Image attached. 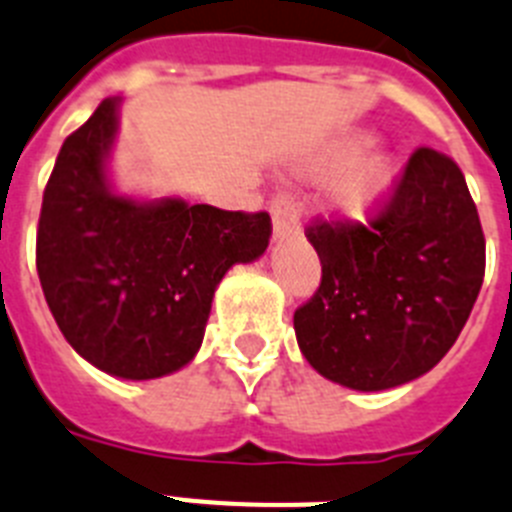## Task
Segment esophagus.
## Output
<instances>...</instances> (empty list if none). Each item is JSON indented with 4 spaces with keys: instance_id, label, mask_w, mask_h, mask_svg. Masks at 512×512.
<instances>
[{
    "instance_id": "1",
    "label": "esophagus",
    "mask_w": 512,
    "mask_h": 512,
    "mask_svg": "<svg viewBox=\"0 0 512 512\" xmlns=\"http://www.w3.org/2000/svg\"><path fill=\"white\" fill-rule=\"evenodd\" d=\"M270 216H273V239H283L299 229L301 203L291 193H278L270 201Z\"/></svg>"
}]
</instances>
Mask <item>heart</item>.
<instances>
[{"mask_svg": "<svg viewBox=\"0 0 512 512\" xmlns=\"http://www.w3.org/2000/svg\"><path fill=\"white\" fill-rule=\"evenodd\" d=\"M391 177V167L386 159H366L361 167H355L337 188V208L348 216H361L381 193Z\"/></svg>", "mask_w": 512, "mask_h": 512, "instance_id": "1", "label": "heart"}]
</instances>
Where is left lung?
<instances>
[{"mask_svg": "<svg viewBox=\"0 0 512 512\" xmlns=\"http://www.w3.org/2000/svg\"><path fill=\"white\" fill-rule=\"evenodd\" d=\"M306 237L322 281L293 330L324 379L391 389L451 350L484 278V231L451 157L420 146L366 224L317 219Z\"/></svg>", "mask_w": 512, "mask_h": 512, "instance_id": "1", "label": "left lung"}]
</instances>
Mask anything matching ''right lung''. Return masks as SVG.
<instances>
[{"instance_id":"obj_1","label":"right lung","mask_w":512,"mask_h":512,"mask_svg":"<svg viewBox=\"0 0 512 512\" xmlns=\"http://www.w3.org/2000/svg\"><path fill=\"white\" fill-rule=\"evenodd\" d=\"M118 100L66 136L43 190L35 265L69 345L121 379H159L193 361L213 291L234 262L265 252V211L167 198L136 203L108 188Z\"/></svg>"}]
</instances>
